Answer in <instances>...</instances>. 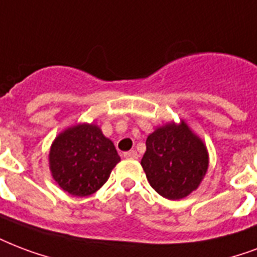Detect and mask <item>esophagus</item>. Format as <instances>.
<instances>
[{
  "label": "esophagus",
  "instance_id": "34e87169",
  "mask_svg": "<svg viewBox=\"0 0 257 257\" xmlns=\"http://www.w3.org/2000/svg\"><path fill=\"white\" fill-rule=\"evenodd\" d=\"M124 158H126V159H137V158H139V154H137L135 150L128 151V152H125L124 154Z\"/></svg>",
  "mask_w": 257,
  "mask_h": 257
}]
</instances>
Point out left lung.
<instances>
[{
  "instance_id": "obj_1",
  "label": "left lung",
  "mask_w": 257,
  "mask_h": 257,
  "mask_svg": "<svg viewBox=\"0 0 257 257\" xmlns=\"http://www.w3.org/2000/svg\"><path fill=\"white\" fill-rule=\"evenodd\" d=\"M146 146L142 167L156 193L175 201L198 189L209 168V152L185 121L156 128Z\"/></svg>"
}]
</instances>
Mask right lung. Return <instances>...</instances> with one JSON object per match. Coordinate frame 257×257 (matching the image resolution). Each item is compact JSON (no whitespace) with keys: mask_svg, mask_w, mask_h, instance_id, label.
Listing matches in <instances>:
<instances>
[{"mask_svg":"<svg viewBox=\"0 0 257 257\" xmlns=\"http://www.w3.org/2000/svg\"><path fill=\"white\" fill-rule=\"evenodd\" d=\"M120 156L110 139L95 124L64 129L51 144V175L60 189L74 197H87L101 189Z\"/></svg>","mask_w":257,"mask_h":257,"instance_id":"add662e5","label":"right lung"}]
</instances>
